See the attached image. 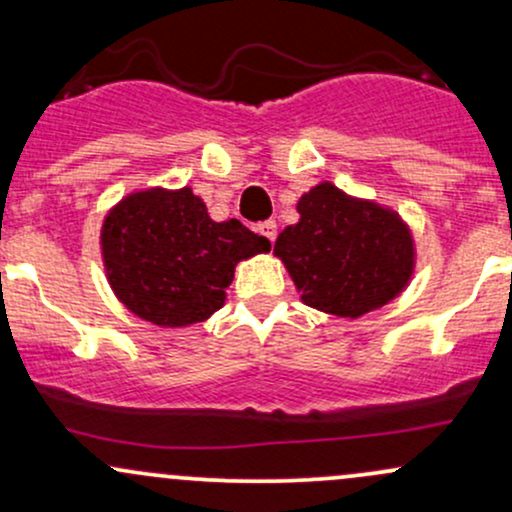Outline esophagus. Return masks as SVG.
Masks as SVG:
<instances>
[{
  "label": "esophagus",
  "instance_id": "obj_1",
  "mask_svg": "<svg viewBox=\"0 0 512 512\" xmlns=\"http://www.w3.org/2000/svg\"><path fill=\"white\" fill-rule=\"evenodd\" d=\"M257 231H260L262 236L269 240V243H274L276 240V223L274 221H262L260 226H257Z\"/></svg>",
  "mask_w": 512,
  "mask_h": 512
}]
</instances>
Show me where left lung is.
I'll return each mask as SVG.
<instances>
[{
    "label": "left lung",
    "mask_w": 512,
    "mask_h": 512,
    "mask_svg": "<svg viewBox=\"0 0 512 512\" xmlns=\"http://www.w3.org/2000/svg\"><path fill=\"white\" fill-rule=\"evenodd\" d=\"M301 221L276 238L303 303L358 317L390 303L414 269V243L395 211L344 195L332 182L298 202Z\"/></svg>",
    "instance_id": "1"
}]
</instances>
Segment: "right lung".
I'll list each match as a JSON object with an SVG mask.
<instances>
[{
	"label": "right lung",
	"instance_id": "obj_1",
	"mask_svg": "<svg viewBox=\"0 0 512 512\" xmlns=\"http://www.w3.org/2000/svg\"><path fill=\"white\" fill-rule=\"evenodd\" d=\"M101 245L117 298L161 327L207 320L223 305L236 264L272 248L238 219L211 221L190 187L125 197L105 219Z\"/></svg>",
	"mask_w": 512,
	"mask_h": 512
}]
</instances>
